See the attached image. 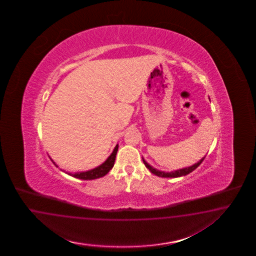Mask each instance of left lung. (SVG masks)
Returning a JSON list of instances; mask_svg holds the SVG:
<instances>
[{
    "mask_svg": "<svg viewBox=\"0 0 256 256\" xmlns=\"http://www.w3.org/2000/svg\"><path fill=\"white\" fill-rule=\"evenodd\" d=\"M204 158H206V156H204L198 162L195 163V164L190 166V167L182 168V169H179V170H172V172H163V170H156V168L152 167L149 163L146 162L144 158H142V162L144 163V165H146V167L148 168V170H150L152 174H156V176H160V178H180V176H186V174H188L190 172H192V170H195V169L202 162V160H204Z\"/></svg>",
    "mask_w": 256,
    "mask_h": 256,
    "instance_id": "left-lung-1",
    "label": "left lung"
}]
</instances>
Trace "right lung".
Returning a JSON list of instances; mask_svg holds the SVG:
<instances>
[{
    "label": "right lung",
    "mask_w": 256,
    "mask_h": 256,
    "mask_svg": "<svg viewBox=\"0 0 256 256\" xmlns=\"http://www.w3.org/2000/svg\"><path fill=\"white\" fill-rule=\"evenodd\" d=\"M117 151H118V144L116 146V148L114 149L112 153L108 156V158L102 163L100 166L94 168L92 170H86V172H77L75 174L72 172H68L66 174L68 176H71L73 178H76L82 179V180H92V179L100 178L104 176L105 174H107L110 169L114 167V162H116V158ZM54 162V160H52ZM55 164V162H54ZM56 165V164H55ZM56 167H58L56 165Z\"/></svg>",
    "instance_id": "right-lung-1"
}]
</instances>
